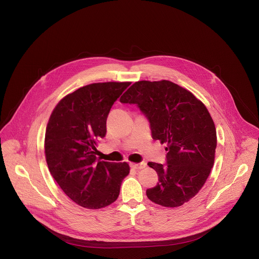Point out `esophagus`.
Here are the masks:
<instances>
[{
    "mask_svg": "<svg viewBox=\"0 0 259 259\" xmlns=\"http://www.w3.org/2000/svg\"><path fill=\"white\" fill-rule=\"evenodd\" d=\"M146 164L145 162H141V163H130V166L132 168H134V169H143V168L146 167Z\"/></svg>",
    "mask_w": 259,
    "mask_h": 259,
    "instance_id": "34e87169",
    "label": "esophagus"
}]
</instances>
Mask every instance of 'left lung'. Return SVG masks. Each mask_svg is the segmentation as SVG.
<instances>
[{
  "instance_id": "left-lung-1",
  "label": "left lung",
  "mask_w": 259,
  "mask_h": 259,
  "mask_svg": "<svg viewBox=\"0 0 259 259\" xmlns=\"http://www.w3.org/2000/svg\"><path fill=\"white\" fill-rule=\"evenodd\" d=\"M137 105L150 123L153 140L166 143V164L149 162L159 176L148 199L165 207L183 205L204 185L215 161L216 128L206 107L171 81H138L120 97Z\"/></svg>"
}]
</instances>
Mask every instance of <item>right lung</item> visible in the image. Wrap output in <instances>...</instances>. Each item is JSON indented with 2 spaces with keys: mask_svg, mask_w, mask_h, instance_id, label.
Instances as JSON below:
<instances>
[{
  "mask_svg": "<svg viewBox=\"0 0 259 259\" xmlns=\"http://www.w3.org/2000/svg\"><path fill=\"white\" fill-rule=\"evenodd\" d=\"M131 82L92 83L66 95L56 106L46 132L51 175L64 194L82 207L98 209L117 199L130 167L97 159L96 145L106 137L107 117Z\"/></svg>",
  "mask_w": 259,
  "mask_h": 259,
  "instance_id": "1",
  "label": "right lung"
}]
</instances>
